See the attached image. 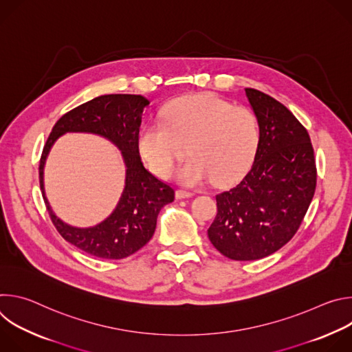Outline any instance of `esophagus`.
Returning <instances> with one entry per match:
<instances>
[{
	"mask_svg": "<svg viewBox=\"0 0 352 352\" xmlns=\"http://www.w3.org/2000/svg\"><path fill=\"white\" fill-rule=\"evenodd\" d=\"M193 196V192H189V190H184V189H178L175 192V197L177 199H186V197H190Z\"/></svg>",
	"mask_w": 352,
	"mask_h": 352,
	"instance_id": "34e87169",
	"label": "esophagus"
}]
</instances>
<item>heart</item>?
<instances>
[{"label": "heart", "mask_w": 352, "mask_h": 352, "mask_svg": "<svg viewBox=\"0 0 352 352\" xmlns=\"http://www.w3.org/2000/svg\"><path fill=\"white\" fill-rule=\"evenodd\" d=\"M162 118L164 126L147 124L138 138L143 160L162 178L173 174L186 148L190 157L177 173L184 184L202 182L210 175L217 184L232 182L255 157L259 122L248 107L214 94H199L175 100Z\"/></svg>", "instance_id": "obj_1"}]
</instances>
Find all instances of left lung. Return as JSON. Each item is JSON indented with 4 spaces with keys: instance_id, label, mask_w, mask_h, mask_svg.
<instances>
[{
    "instance_id": "obj_1",
    "label": "left lung",
    "mask_w": 352,
    "mask_h": 352,
    "mask_svg": "<svg viewBox=\"0 0 352 352\" xmlns=\"http://www.w3.org/2000/svg\"><path fill=\"white\" fill-rule=\"evenodd\" d=\"M259 122L252 167L230 190L216 195L208 230L213 246L232 261L263 259L296 232L312 202L316 166L308 131L276 98L245 89Z\"/></svg>"
}]
</instances>
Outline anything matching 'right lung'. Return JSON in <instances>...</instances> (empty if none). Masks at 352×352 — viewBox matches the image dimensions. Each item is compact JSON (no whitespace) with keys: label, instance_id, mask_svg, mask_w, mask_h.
<instances>
[{"label":"right lung","instance_id":"add662e5","mask_svg":"<svg viewBox=\"0 0 352 352\" xmlns=\"http://www.w3.org/2000/svg\"><path fill=\"white\" fill-rule=\"evenodd\" d=\"M148 100L139 94H104L63 116L50 133L38 167L45 208L61 236L100 259H124L153 236L160 210L174 200V189L150 174L139 155V129ZM65 133H91L107 138L122 152L126 185L115 210L91 228H75L61 221L49 206L43 190V167L54 143Z\"/></svg>","mask_w":352,"mask_h":352}]
</instances>
